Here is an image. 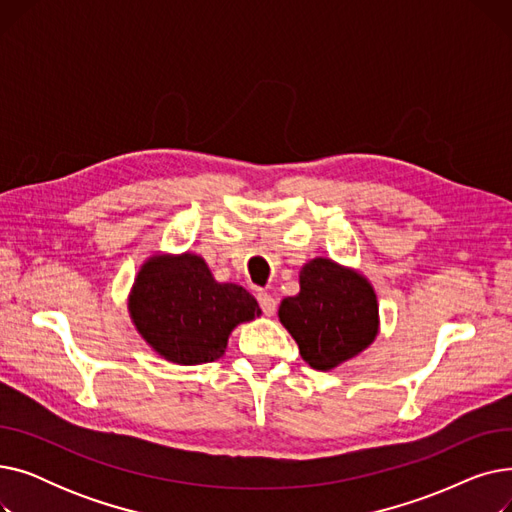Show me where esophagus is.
Listing matches in <instances>:
<instances>
[{"instance_id": "34e87169", "label": "esophagus", "mask_w": 512, "mask_h": 512, "mask_svg": "<svg viewBox=\"0 0 512 512\" xmlns=\"http://www.w3.org/2000/svg\"><path fill=\"white\" fill-rule=\"evenodd\" d=\"M257 301H259V307L265 315H274L276 313V307H278V301L272 297V294L267 292H259L257 294Z\"/></svg>"}]
</instances>
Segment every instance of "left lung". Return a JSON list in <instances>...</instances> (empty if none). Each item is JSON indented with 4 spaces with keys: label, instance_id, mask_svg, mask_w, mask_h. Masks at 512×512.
<instances>
[{
    "label": "left lung",
    "instance_id": "1",
    "mask_svg": "<svg viewBox=\"0 0 512 512\" xmlns=\"http://www.w3.org/2000/svg\"><path fill=\"white\" fill-rule=\"evenodd\" d=\"M280 321L303 361L328 371L357 357L380 328L378 299L357 272L317 257L301 270V292L280 305Z\"/></svg>",
    "mask_w": 512,
    "mask_h": 512
}]
</instances>
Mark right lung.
I'll return each instance as SVG.
<instances>
[{
	"label": "right lung",
	"instance_id": "right-lung-1",
	"mask_svg": "<svg viewBox=\"0 0 512 512\" xmlns=\"http://www.w3.org/2000/svg\"><path fill=\"white\" fill-rule=\"evenodd\" d=\"M128 311L153 351L178 365L220 359L230 332L261 315L253 294L215 282L193 253L151 257L134 280Z\"/></svg>",
	"mask_w": 512,
	"mask_h": 512
}]
</instances>
